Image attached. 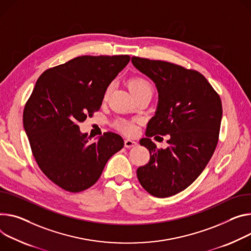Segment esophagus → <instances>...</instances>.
Listing matches in <instances>:
<instances>
[{
  "label": "esophagus",
  "mask_w": 251,
  "mask_h": 251,
  "mask_svg": "<svg viewBox=\"0 0 251 251\" xmlns=\"http://www.w3.org/2000/svg\"><path fill=\"white\" fill-rule=\"evenodd\" d=\"M124 144H125V147H126V148H131V147L136 146L138 143H137V141L127 138V139H125V141H124Z\"/></svg>",
  "instance_id": "1"
}]
</instances>
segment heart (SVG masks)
Here are the masks:
<instances>
[{"label": "heart", "instance_id": "obj_1", "mask_svg": "<svg viewBox=\"0 0 251 251\" xmlns=\"http://www.w3.org/2000/svg\"><path fill=\"white\" fill-rule=\"evenodd\" d=\"M129 88L133 94H136L143 90H152L151 85L148 81L143 78H133L129 82ZM111 92V87H108L105 91L104 98H107ZM119 128L126 133H133L136 130V122L135 121H122L119 124Z\"/></svg>", "mask_w": 251, "mask_h": 251}]
</instances>
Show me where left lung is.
<instances>
[{
  "label": "left lung",
  "mask_w": 251,
  "mask_h": 251,
  "mask_svg": "<svg viewBox=\"0 0 251 251\" xmlns=\"http://www.w3.org/2000/svg\"><path fill=\"white\" fill-rule=\"evenodd\" d=\"M133 66L153 81L158 92L154 116L140 140L150 153L137 169L142 187L165 198L186 189L206 167L218 142L222 105L200 73L164 61L132 57ZM169 133L170 146L158 150L150 139Z\"/></svg>",
  "instance_id": "obj_1"
}]
</instances>
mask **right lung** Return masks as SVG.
I'll return each mask as SVG.
<instances>
[{
	"label": "right lung",
	"instance_id": "obj_1",
	"mask_svg": "<svg viewBox=\"0 0 251 251\" xmlns=\"http://www.w3.org/2000/svg\"><path fill=\"white\" fill-rule=\"evenodd\" d=\"M130 56H81L45 71L23 115L36 161L51 181L70 192L94 185L107 161L121 150L120 135L107 132L90 143L79 122L100 109L105 91Z\"/></svg>",
	"mask_w": 251,
	"mask_h": 251
}]
</instances>
